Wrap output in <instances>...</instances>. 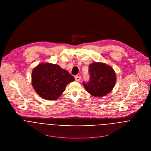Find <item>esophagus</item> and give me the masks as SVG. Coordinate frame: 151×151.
<instances>
[{
  "mask_svg": "<svg viewBox=\"0 0 151 151\" xmlns=\"http://www.w3.org/2000/svg\"><path fill=\"white\" fill-rule=\"evenodd\" d=\"M75 80H76V81L78 82V81H80V80H81V77H80V76H76L75 77Z\"/></svg>",
  "mask_w": 151,
  "mask_h": 151,
  "instance_id": "obj_1",
  "label": "esophagus"
}]
</instances>
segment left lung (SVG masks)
<instances>
[{
	"mask_svg": "<svg viewBox=\"0 0 151 151\" xmlns=\"http://www.w3.org/2000/svg\"><path fill=\"white\" fill-rule=\"evenodd\" d=\"M90 76L88 82H83L86 91L94 96H102L113 88L116 81L113 69L102 63H93L89 65Z\"/></svg>",
	"mask_w": 151,
	"mask_h": 151,
	"instance_id": "obj_1",
	"label": "left lung"
}]
</instances>
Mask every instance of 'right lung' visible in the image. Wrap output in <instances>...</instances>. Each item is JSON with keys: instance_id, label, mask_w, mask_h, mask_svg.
Listing matches in <instances>:
<instances>
[{"instance_id": "add662e5", "label": "right lung", "mask_w": 151, "mask_h": 151, "mask_svg": "<svg viewBox=\"0 0 151 151\" xmlns=\"http://www.w3.org/2000/svg\"><path fill=\"white\" fill-rule=\"evenodd\" d=\"M74 78L60 66L42 63L32 73V84L36 92L48 100L58 99L65 91L66 86Z\"/></svg>"}]
</instances>
